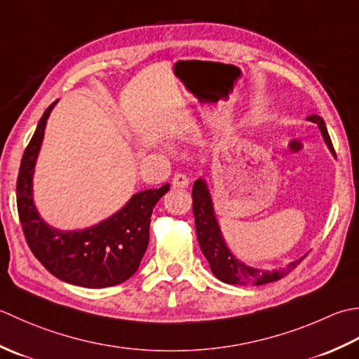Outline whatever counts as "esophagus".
<instances>
[{
    "instance_id": "esophagus-1",
    "label": "esophagus",
    "mask_w": 359,
    "mask_h": 359,
    "mask_svg": "<svg viewBox=\"0 0 359 359\" xmlns=\"http://www.w3.org/2000/svg\"><path fill=\"white\" fill-rule=\"evenodd\" d=\"M172 186L173 187H180V189H184L189 186V178L186 177V175L182 173H177L175 177L172 178Z\"/></svg>"
}]
</instances>
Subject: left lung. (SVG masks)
Returning a JSON list of instances; mask_svg holds the SVG:
<instances>
[{"instance_id": "left-lung-1", "label": "left lung", "mask_w": 359, "mask_h": 359, "mask_svg": "<svg viewBox=\"0 0 359 359\" xmlns=\"http://www.w3.org/2000/svg\"><path fill=\"white\" fill-rule=\"evenodd\" d=\"M306 119L316 123L328 150L334 155L333 144L330 141V136H328L324 119L316 114H313ZM192 198L196 237H198V243L204 257L208 259L212 273H214L218 280L233 285H265L269 282H276L287 276L290 271H292L306 255L305 254L304 257L299 260L288 263V265L282 269H273V271L248 266L246 263L238 260L236 255L231 252L228 245H226L220 224H218V220L215 217L214 201H212L208 182L203 178L194 182Z\"/></svg>"}]
</instances>
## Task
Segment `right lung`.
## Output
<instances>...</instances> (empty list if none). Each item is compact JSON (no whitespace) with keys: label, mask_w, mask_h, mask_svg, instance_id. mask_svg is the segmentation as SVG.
<instances>
[{"label":"right lung","mask_w":359,"mask_h":359,"mask_svg":"<svg viewBox=\"0 0 359 359\" xmlns=\"http://www.w3.org/2000/svg\"><path fill=\"white\" fill-rule=\"evenodd\" d=\"M57 102L43 113L21 159L17 181L20 222L31 251L57 279L85 288L113 287L137 271L149 246L153 208L170 186L135 194L126 206L90 228L62 231L48 224L36 210L32 184L46 122Z\"/></svg>","instance_id":"obj_1"}]
</instances>
